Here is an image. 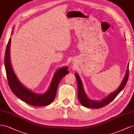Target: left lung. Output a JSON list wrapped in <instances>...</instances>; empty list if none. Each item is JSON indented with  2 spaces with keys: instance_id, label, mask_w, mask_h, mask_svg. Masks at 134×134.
Listing matches in <instances>:
<instances>
[{
  "instance_id": "1",
  "label": "left lung",
  "mask_w": 134,
  "mask_h": 134,
  "mask_svg": "<svg viewBox=\"0 0 134 134\" xmlns=\"http://www.w3.org/2000/svg\"><path fill=\"white\" fill-rule=\"evenodd\" d=\"M129 63L128 64V66L127 67V70L126 72L125 77L119 87L115 91H114L113 92H112L111 93L107 95L104 98L99 100H93V99L89 98V97L87 96L85 92V90L84 89L82 80L79 74L76 72L75 75L77 82L78 99L80 103L85 107L95 109L103 107L104 106L109 104V103L111 102L119 94L121 91L124 89L125 85H126L129 78Z\"/></svg>"
}]
</instances>
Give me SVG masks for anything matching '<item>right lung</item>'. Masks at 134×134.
I'll list each match as a JSON object with an SVG mask.
<instances>
[{
	"instance_id": "right-lung-1",
	"label": "right lung",
	"mask_w": 134,
	"mask_h": 134,
	"mask_svg": "<svg viewBox=\"0 0 134 134\" xmlns=\"http://www.w3.org/2000/svg\"><path fill=\"white\" fill-rule=\"evenodd\" d=\"M13 30L12 31V35ZM11 38L7 46L4 65L9 86L13 93L21 100L33 106H46L51 104L55 99L59 82L64 76L69 74L68 67L64 66L56 70L48 89L44 93L37 94L23 85L15 74L11 64L10 49Z\"/></svg>"
}]
</instances>
